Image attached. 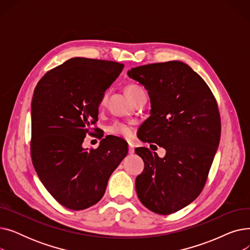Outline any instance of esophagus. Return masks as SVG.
Returning <instances> with one entry per match:
<instances>
[{"label": "esophagus", "mask_w": 250, "mask_h": 250, "mask_svg": "<svg viewBox=\"0 0 250 250\" xmlns=\"http://www.w3.org/2000/svg\"><path fill=\"white\" fill-rule=\"evenodd\" d=\"M128 153L129 154H134L135 153V149L132 144H128Z\"/></svg>", "instance_id": "esophagus-1"}]
</instances>
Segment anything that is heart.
I'll return each instance as SVG.
<instances>
[{"label":"heart","instance_id":"heart-1","mask_svg":"<svg viewBox=\"0 0 250 250\" xmlns=\"http://www.w3.org/2000/svg\"><path fill=\"white\" fill-rule=\"evenodd\" d=\"M144 92V90L135 84H129L125 87V93L128 96V98L132 100L134 97H136L138 94L142 93ZM107 99V93H104L103 96L101 97L100 100V106H103L105 101ZM108 133L113 135V136H118V137H123L125 139H130L133 137V129L129 125H127L125 123H121V122H115L112 125H110L107 128Z\"/></svg>","mask_w":250,"mask_h":250}]
</instances>
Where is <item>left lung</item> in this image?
Wrapping results in <instances>:
<instances>
[{"mask_svg":"<svg viewBox=\"0 0 250 250\" xmlns=\"http://www.w3.org/2000/svg\"><path fill=\"white\" fill-rule=\"evenodd\" d=\"M127 75L151 100L140 139L166 150L163 158L148 148L135 150L145 163L136 178L138 198L154 213H175L206 185L221 136L217 101L203 78L179 61L140 65Z\"/></svg>","mask_w":250,"mask_h":250,"instance_id":"1","label":"left lung"}]
</instances>
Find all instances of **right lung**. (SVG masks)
<instances>
[{
  "label": "right lung",
  "mask_w": 250,
  "mask_h": 250,
  "mask_svg": "<svg viewBox=\"0 0 250 250\" xmlns=\"http://www.w3.org/2000/svg\"><path fill=\"white\" fill-rule=\"evenodd\" d=\"M123 69L116 62L73 58L48 71L34 89L32 163L44 188L65 208L80 211L98 203L127 154L126 142L113 136L97 149L82 147L98 121L101 97Z\"/></svg>",
  "instance_id": "1"
}]
</instances>
